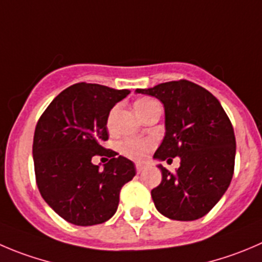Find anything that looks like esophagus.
<instances>
[{"mask_svg":"<svg viewBox=\"0 0 262 262\" xmlns=\"http://www.w3.org/2000/svg\"><path fill=\"white\" fill-rule=\"evenodd\" d=\"M144 168H145V166H144V164H141V163L136 164V172H138V173H140L141 171L144 170Z\"/></svg>","mask_w":262,"mask_h":262,"instance_id":"esophagus-1","label":"esophagus"}]
</instances>
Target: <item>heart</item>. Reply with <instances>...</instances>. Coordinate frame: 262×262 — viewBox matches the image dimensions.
I'll return each mask as SVG.
<instances>
[{"label": "heart", "mask_w": 262, "mask_h": 262, "mask_svg": "<svg viewBox=\"0 0 262 262\" xmlns=\"http://www.w3.org/2000/svg\"><path fill=\"white\" fill-rule=\"evenodd\" d=\"M157 104V101L154 99L150 98H143L139 99L138 101L135 103V109L136 113L139 116H143L144 112L148 111L151 105ZM111 121H112V114L109 117L108 121V126H111ZM156 145V141L153 139H126V140L122 141L119 144V150L123 156L128 157L131 159H135V161H140V159L145 158L146 154L151 150Z\"/></svg>", "instance_id": "obj_1"}]
</instances>
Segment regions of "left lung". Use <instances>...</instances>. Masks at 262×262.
I'll list each match as a JSON object with an SVG mask.
<instances>
[{
	"label": "left lung",
	"instance_id": "obj_1",
	"mask_svg": "<svg viewBox=\"0 0 262 262\" xmlns=\"http://www.w3.org/2000/svg\"><path fill=\"white\" fill-rule=\"evenodd\" d=\"M136 92L154 96L164 106L166 135L154 158L181 159L175 173L158 166L162 181L151 190L156 208L171 220L203 217L233 179L235 136L228 114L210 91L186 79Z\"/></svg>",
	"mask_w": 262,
	"mask_h": 262
}]
</instances>
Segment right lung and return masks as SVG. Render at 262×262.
<instances>
[{
	"mask_svg": "<svg viewBox=\"0 0 262 262\" xmlns=\"http://www.w3.org/2000/svg\"><path fill=\"white\" fill-rule=\"evenodd\" d=\"M129 94L96 83L61 91L37 122L33 138L36 183L42 198L60 217L78 226L105 223L116 213L122 186L136 175L129 159L105 149L109 112ZM95 155L111 158L104 170Z\"/></svg>",
	"mask_w": 262,
	"mask_h": 262,
	"instance_id": "add662e5",
	"label": "right lung"
}]
</instances>
